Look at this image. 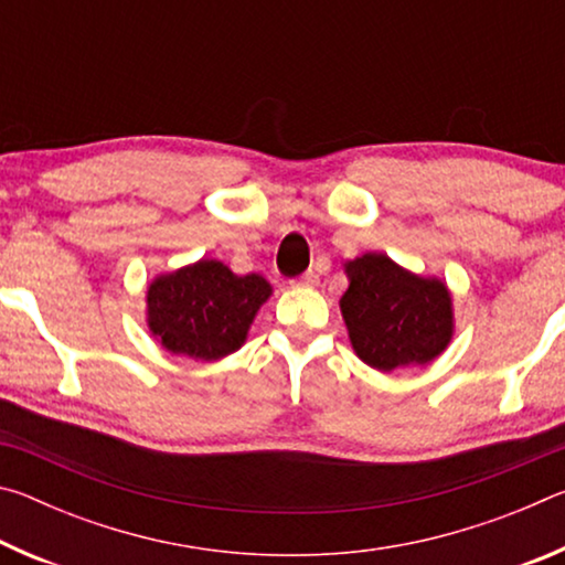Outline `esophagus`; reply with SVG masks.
<instances>
[{
    "mask_svg": "<svg viewBox=\"0 0 565 565\" xmlns=\"http://www.w3.org/2000/svg\"><path fill=\"white\" fill-rule=\"evenodd\" d=\"M294 284L296 286H317L319 284V274L313 271V269H309V271H303L301 276H296Z\"/></svg>",
    "mask_w": 565,
    "mask_h": 565,
    "instance_id": "34e87169",
    "label": "esophagus"
}]
</instances>
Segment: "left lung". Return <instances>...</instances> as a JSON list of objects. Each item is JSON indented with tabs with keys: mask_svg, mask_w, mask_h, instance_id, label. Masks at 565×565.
<instances>
[{
	"mask_svg": "<svg viewBox=\"0 0 565 565\" xmlns=\"http://www.w3.org/2000/svg\"><path fill=\"white\" fill-rule=\"evenodd\" d=\"M349 289L341 313L361 361L379 371L428 363L454 331L451 296L438 279L401 269L386 254H363L347 264Z\"/></svg>",
	"mask_w": 565,
	"mask_h": 565,
	"instance_id": "left-lung-1",
	"label": "left lung"
}]
</instances>
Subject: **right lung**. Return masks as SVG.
Listing matches in <instances>:
<instances>
[{"instance_id": "right-lung-1", "label": "right lung", "mask_w": 565, "mask_h": 565, "mask_svg": "<svg viewBox=\"0 0 565 565\" xmlns=\"http://www.w3.org/2000/svg\"><path fill=\"white\" fill-rule=\"evenodd\" d=\"M269 294L264 276H236L222 262L202 259L149 286V329L171 353L216 361L242 347Z\"/></svg>"}]
</instances>
